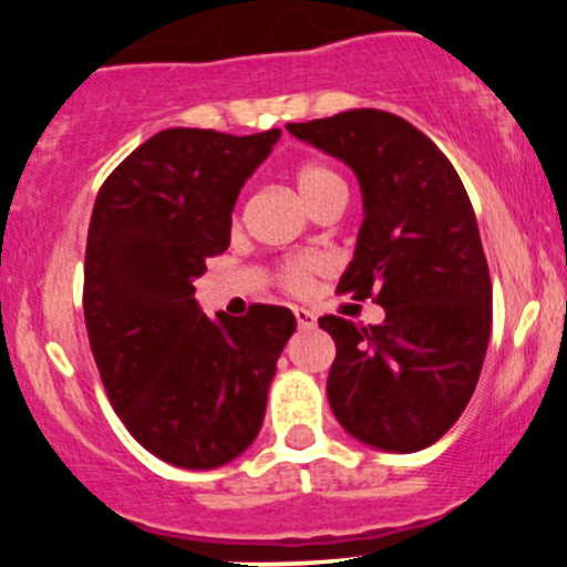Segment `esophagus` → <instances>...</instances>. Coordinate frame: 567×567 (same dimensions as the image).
<instances>
[{
	"label": "esophagus",
	"instance_id": "1",
	"mask_svg": "<svg viewBox=\"0 0 567 567\" xmlns=\"http://www.w3.org/2000/svg\"><path fill=\"white\" fill-rule=\"evenodd\" d=\"M292 315H296V322H298V328L301 330H311L317 324V315L315 311H309V309H292Z\"/></svg>",
	"mask_w": 567,
	"mask_h": 567
}]
</instances>
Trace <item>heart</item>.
<instances>
[{
	"label": "heart",
	"mask_w": 567,
	"mask_h": 567,
	"mask_svg": "<svg viewBox=\"0 0 567 567\" xmlns=\"http://www.w3.org/2000/svg\"><path fill=\"white\" fill-rule=\"evenodd\" d=\"M296 188L309 205V210L320 205L322 199L333 197V194H347L341 175L333 167L322 165V162H303L296 171ZM317 271H320V261H315V258H292L279 269V282H282L285 290L303 292Z\"/></svg>",
	"instance_id": "b5f03b06"
}]
</instances>
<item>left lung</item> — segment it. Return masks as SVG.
Masks as SVG:
<instances>
[{
    "label": "left lung",
    "mask_w": 567,
    "mask_h": 567,
    "mask_svg": "<svg viewBox=\"0 0 567 567\" xmlns=\"http://www.w3.org/2000/svg\"><path fill=\"white\" fill-rule=\"evenodd\" d=\"M288 130L360 181L365 218L338 292L386 311L368 328L320 317L336 341L330 408L365 445L421 451L470 405L491 341V271L470 194L451 159L396 114L351 109Z\"/></svg>",
    "instance_id": "obj_1"
}]
</instances>
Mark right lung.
<instances>
[{
    "instance_id": "obj_1",
    "label": "right lung",
    "mask_w": 567,
    "mask_h": 567,
    "mask_svg": "<svg viewBox=\"0 0 567 567\" xmlns=\"http://www.w3.org/2000/svg\"><path fill=\"white\" fill-rule=\"evenodd\" d=\"M279 130L171 127L103 181L84 250V322L109 402L167 464L216 470L264 424L277 360L296 330L285 306L218 322L194 301L207 258L229 247L239 188Z\"/></svg>"
}]
</instances>
